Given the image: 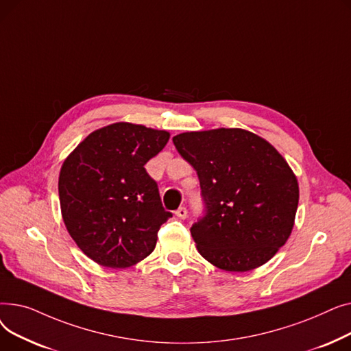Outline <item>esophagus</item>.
I'll list each match as a JSON object with an SVG mask.
<instances>
[{
    "label": "esophagus",
    "instance_id": "1",
    "mask_svg": "<svg viewBox=\"0 0 351 351\" xmlns=\"http://www.w3.org/2000/svg\"><path fill=\"white\" fill-rule=\"evenodd\" d=\"M175 215L179 217V219H186V216H188V210H186V208H179L176 212H175Z\"/></svg>",
    "mask_w": 351,
    "mask_h": 351
}]
</instances>
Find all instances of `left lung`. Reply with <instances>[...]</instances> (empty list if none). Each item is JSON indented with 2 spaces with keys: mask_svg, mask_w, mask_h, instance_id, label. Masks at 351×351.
Returning a JSON list of instances; mask_svg holds the SVG:
<instances>
[{
  "mask_svg": "<svg viewBox=\"0 0 351 351\" xmlns=\"http://www.w3.org/2000/svg\"><path fill=\"white\" fill-rule=\"evenodd\" d=\"M200 182L205 216L192 225L197 252L213 266L249 271L287 242L299 183L285 158L245 129L219 128L173 136Z\"/></svg>",
  "mask_w": 351,
  "mask_h": 351,
  "instance_id": "1",
  "label": "left lung"
}]
</instances>
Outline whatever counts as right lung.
<instances>
[{"label":"right lung","instance_id":"obj_1","mask_svg":"<svg viewBox=\"0 0 351 351\" xmlns=\"http://www.w3.org/2000/svg\"><path fill=\"white\" fill-rule=\"evenodd\" d=\"M169 132L117 122L89 134L64 160L58 192L64 223L78 247L101 266L123 269L149 256L172 217L145 165Z\"/></svg>","mask_w":351,"mask_h":351}]
</instances>
